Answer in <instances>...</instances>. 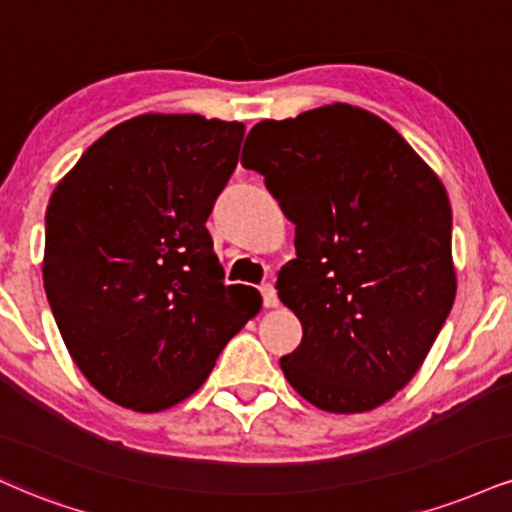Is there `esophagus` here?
<instances>
[{
    "label": "esophagus",
    "instance_id": "1",
    "mask_svg": "<svg viewBox=\"0 0 512 512\" xmlns=\"http://www.w3.org/2000/svg\"><path fill=\"white\" fill-rule=\"evenodd\" d=\"M260 291L264 298V307H279V295H276V288L272 286V283H264Z\"/></svg>",
    "mask_w": 512,
    "mask_h": 512
}]
</instances>
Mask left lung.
I'll return each instance as SVG.
<instances>
[{
  "label": "left lung",
  "instance_id": "left-lung-1",
  "mask_svg": "<svg viewBox=\"0 0 512 512\" xmlns=\"http://www.w3.org/2000/svg\"><path fill=\"white\" fill-rule=\"evenodd\" d=\"M240 164L295 224L279 272L303 341L281 357L319 410L353 415L415 377L455 300L451 202L432 166L377 114L346 102L257 123Z\"/></svg>",
  "mask_w": 512,
  "mask_h": 512
}]
</instances>
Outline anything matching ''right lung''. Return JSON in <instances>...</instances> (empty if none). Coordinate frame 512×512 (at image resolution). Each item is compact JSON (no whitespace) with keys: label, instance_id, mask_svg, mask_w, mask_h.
<instances>
[{"label":"right lung","instance_id":"right-lung-1","mask_svg":"<svg viewBox=\"0 0 512 512\" xmlns=\"http://www.w3.org/2000/svg\"><path fill=\"white\" fill-rule=\"evenodd\" d=\"M245 126L140 114L95 140L47 205L42 279L83 377L121 408L162 412L205 384L262 310L226 286L205 221Z\"/></svg>","mask_w":512,"mask_h":512}]
</instances>
